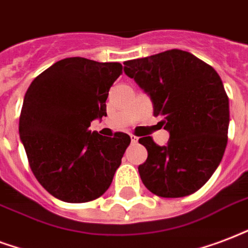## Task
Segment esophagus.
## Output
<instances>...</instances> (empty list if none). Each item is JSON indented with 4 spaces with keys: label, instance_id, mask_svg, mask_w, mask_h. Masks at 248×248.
Segmentation results:
<instances>
[{
    "label": "esophagus",
    "instance_id": "34e87169",
    "mask_svg": "<svg viewBox=\"0 0 248 248\" xmlns=\"http://www.w3.org/2000/svg\"><path fill=\"white\" fill-rule=\"evenodd\" d=\"M131 141H132V144H137V141H139V137H136V136L131 135Z\"/></svg>",
    "mask_w": 248,
    "mask_h": 248
}]
</instances>
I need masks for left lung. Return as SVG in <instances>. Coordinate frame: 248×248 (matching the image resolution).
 I'll return each instance as SVG.
<instances>
[{"mask_svg": "<svg viewBox=\"0 0 248 248\" xmlns=\"http://www.w3.org/2000/svg\"><path fill=\"white\" fill-rule=\"evenodd\" d=\"M124 72L148 93L154 116L170 133L166 146L150 136L139 140L148 150L139 166L142 183L161 197L196 192L213 175L228 144L229 98L215 69L180 49L124 62Z\"/></svg>", "mask_w": 248, "mask_h": 248, "instance_id": "8db88e82", "label": "left lung"}]
</instances>
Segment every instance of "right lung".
I'll return each instance as SVG.
<instances>
[{
  "label": "right lung",
  "mask_w": 248,
  "mask_h": 248,
  "mask_svg": "<svg viewBox=\"0 0 248 248\" xmlns=\"http://www.w3.org/2000/svg\"><path fill=\"white\" fill-rule=\"evenodd\" d=\"M122 73L119 62L69 57L31 82L20 111V141L35 178L56 199L91 202L112 183L131 137H104L89 126L107 116L109 87Z\"/></svg>",
  "instance_id": "add662e5"
}]
</instances>
